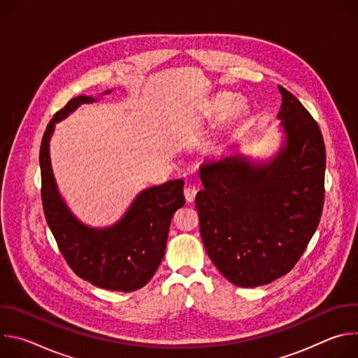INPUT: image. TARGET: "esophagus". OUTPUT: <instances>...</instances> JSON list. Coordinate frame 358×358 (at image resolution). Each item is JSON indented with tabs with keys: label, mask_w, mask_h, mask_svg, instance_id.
<instances>
[{
	"label": "esophagus",
	"mask_w": 358,
	"mask_h": 358,
	"mask_svg": "<svg viewBox=\"0 0 358 358\" xmlns=\"http://www.w3.org/2000/svg\"><path fill=\"white\" fill-rule=\"evenodd\" d=\"M184 195H185V199H187L188 202H192V201L195 199V195H196V188H195V187H191V185L185 187V188H184Z\"/></svg>",
	"instance_id": "obj_1"
}]
</instances>
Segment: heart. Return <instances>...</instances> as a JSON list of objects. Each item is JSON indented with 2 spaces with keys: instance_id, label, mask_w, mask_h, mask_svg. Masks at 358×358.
I'll return each mask as SVG.
<instances>
[{
  "instance_id": "heart-1",
  "label": "heart",
  "mask_w": 358,
  "mask_h": 358,
  "mask_svg": "<svg viewBox=\"0 0 358 358\" xmlns=\"http://www.w3.org/2000/svg\"><path fill=\"white\" fill-rule=\"evenodd\" d=\"M234 110H235V109H234Z\"/></svg>"
}]
</instances>
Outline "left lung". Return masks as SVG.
Instances as JSON below:
<instances>
[{
    "label": "left lung",
    "instance_id": "left-lung-1",
    "mask_svg": "<svg viewBox=\"0 0 358 358\" xmlns=\"http://www.w3.org/2000/svg\"><path fill=\"white\" fill-rule=\"evenodd\" d=\"M286 144L271 163L242 156L206 162L195 208L210 259L234 285L255 287L286 275L320 222L326 147L300 100L279 86Z\"/></svg>",
    "mask_w": 358,
    "mask_h": 358
}]
</instances>
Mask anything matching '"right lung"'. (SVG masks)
Listing matches in <instances>:
<instances>
[{
    "mask_svg": "<svg viewBox=\"0 0 358 358\" xmlns=\"http://www.w3.org/2000/svg\"><path fill=\"white\" fill-rule=\"evenodd\" d=\"M92 101L94 99L89 96L71 99L46 126L39 150L43 214L66 264L79 278L101 289L133 292L147 285L164 258L173 215L185 203L184 181L173 180L144 189L115 227L94 229L80 224L58 192L49 138L57 122Z\"/></svg>",
    "mask_w": 358,
    "mask_h": 358,
    "instance_id": "add662e5",
    "label": "right lung"
}]
</instances>
